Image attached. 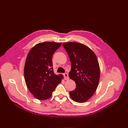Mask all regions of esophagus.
<instances>
[{
  "instance_id": "obj_1",
  "label": "esophagus",
  "mask_w": 128,
  "mask_h": 128,
  "mask_svg": "<svg viewBox=\"0 0 128 128\" xmlns=\"http://www.w3.org/2000/svg\"><path fill=\"white\" fill-rule=\"evenodd\" d=\"M63 75H64V79H65V80H68V79H69V78H68V74L67 73H64V74H63Z\"/></svg>"
}]
</instances>
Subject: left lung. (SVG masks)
Instances as JSON below:
<instances>
[{"mask_svg": "<svg viewBox=\"0 0 128 128\" xmlns=\"http://www.w3.org/2000/svg\"><path fill=\"white\" fill-rule=\"evenodd\" d=\"M63 46L72 63L69 77L76 83V89L70 92L72 100L78 103L88 100L96 92L100 77L97 57L88 46L79 42H65Z\"/></svg>", "mask_w": 128, "mask_h": 128, "instance_id": "1", "label": "left lung"}]
</instances>
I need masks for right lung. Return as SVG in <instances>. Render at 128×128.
<instances>
[{
    "label": "right lung",
    "instance_id": "1",
    "mask_svg": "<svg viewBox=\"0 0 128 128\" xmlns=\"http://www.w3.org/2000/svg\"><path fill=\"white\" fill-rule=\"evenodd\" d=\"M62 43L44 42L34 46L27 56L24 66V78L27 87L39 100L49 98L52 92L63 78L54 73L52 56Z\"/></svg>",
    "mask_w": 128,
    "mask_h": 128
}]
</instances>
